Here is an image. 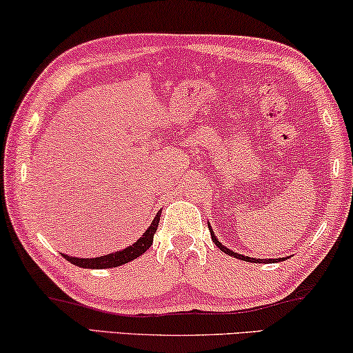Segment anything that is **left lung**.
<instances>
[{
    "label": "left lung",
    "mask_w": 353,
    "mask_h": 353,
    "mask_svg": "<svg viewBox=\"0 0 353 353\" xmlns=\"http://www.w3.org/2000/svg\"><path fill=\"white\" fill-rule=\"evenodd\" d=\"M210 232H211V238H212V241H214V245H216L217 248H219L221 251H224L225 254L236 257V259H241V261H246V262H257V264H270V262H280V261H283V259H286V257H280V259H252V257L238 254V252L230 251V250H228V248H225L224 245H222V243H221L219 240H217L216 235H214V232H212L211 227H210Z\"/></svg>",
    "instance_id": "1"
}]
</instances>
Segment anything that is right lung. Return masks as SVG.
I'll return each instance as SVG.
<instances>
[{"label": "right lung", "instance_id": "obj_1", "mask_svg": "<svg viewBox=\"0 0 353 353\" xmlns=\"http://www.w3.org/2000/svg\"><path fill=\"white\" fill-rule=\"evenodd\" d=\"M160 216L161 211H158V214L155 216V219L152 221L150 227L147 228L145 233L139 238L136 243H132L131 246L125 248V250L117 251V252H110L107 256H101V257H92V259H79V257H72L67 254H62L63 259H67L68 262H72L73 265L81 267V269H112V267H120L123 264H128L136 259V257L142 256L148 248L152 246L153 243V235H155L157 228H158V222H160Z\"/></svg>", "mask_w": 353, "mask_h": 353}]
</instances>
